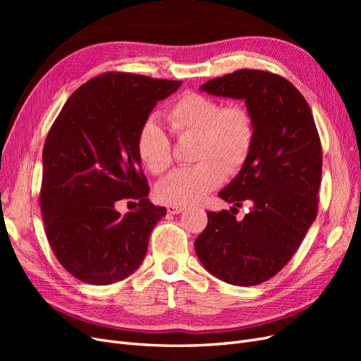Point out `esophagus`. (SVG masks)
Instances as JSON below:
<instances>
[{"label":"esophagus","mask_w":361,"mask_h":361,"mask_svg":"<svg viewBox=\"0 0 361 361\" xmlns=\"http://www.w3.org/2000/svg\"><path fill=\"white\" fill-rule=\"evenodd\" d=\"M183 209H185L183 206H174V204H169V206H167V212H169V214H171V215L180 214Z\"/></svg>","instance_id":"esophagus-1"}]
</instances>
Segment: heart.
Listing matches in <instances>:
<instances>
[{
	"mask_svg": "<svg viewBox=\"0 0 361 361\" xmlns=\"http://www.w3.org/2000/svg\"><path fill=\"white\" fill-rule=\"evenodd\" d=\"M171 129L179 137L195 135L192 167L170 173L157 187L164 204L190 206L220 187L226 171L236 173L250 157L255 125L241 105L223 106L214 97L183 93L166 111ZM137 152L149 171L161 174L171 166V145L166 130L154 117L146 118L137 134Z\"/></svg>",
	"mask_w": 361,
	"mask_h": 361,
	"instance_id": "b5f03b06",
	"label": "heart"
}]
</instances>
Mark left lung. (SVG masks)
<instances>
[{"instance_id":"obj_1","label":"left lung","mask_w":361,"mask_h":361,"mask_svg":"<svg viewBox=\"0 0 361 361\" xmlns=\"http://www.w3.org/2000/svg\"><path fill=\"white\" fill-rule=\"evenodd\" d=\"M199 90L245 102L255 141L236 178L218 195L250 211L241 222L228 211L207 212L194 243L202 265L235 286H256L285 267L314 221L322 149L309 104L279 75L241 69Z\"/></svg>"}]
</instances>
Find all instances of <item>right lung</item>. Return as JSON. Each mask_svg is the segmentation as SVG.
<instances>
[{"mask_svg": "<svg viewBox=\"0 0 361 361\" xmlns=\"http://www.w3.org/2000/svg\"><path fill=\"white\" fill-rule=\"evenodd\" d=\"M180 84L104 73L75 90L51 126L42 154V216L54 255L78 280L111 285L143 262L167 209L147 199L137 134ZM123 198L140 200V207L120 216L115 203Z\"/></svg>", "mask_w": 361, "mask_h": 361, "instance_id": "right-lung-1", "label": "right lung"}]
</instances>
